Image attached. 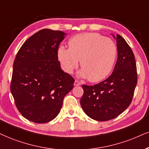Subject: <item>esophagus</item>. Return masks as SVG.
Returning a JSON list of instances; mask_svg holds the SVG:
<instances>
[{
  "label": "esophagus",
  "mask_w": 149,
  "mask_h": 149,
  "mask_svg": "<svg viewBox=\"0 0 149 149\" xmlns=\"http://www.w3.org/2000/svg\"><path fill=\"white\" fill-rule=\"evenodd\" d=\"M81 84V83L80 82H79V81H78V80H75V82H74V84H73V85L74 86H79V85H80Z\"/></svg>",
  "instance_id": "1"
}]
</instances>
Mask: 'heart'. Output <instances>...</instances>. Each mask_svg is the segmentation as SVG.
<instances>
[{"label": "heart", "mask_w": 149, "mask_h": 149, "mask_svg": "<svg viewBox=\"0 0 149 149\" xmlns=\"http://www.w3.org/2000/svg\"><path fill=\"white\" fill-rule=\"evenodd\" d=\"M68 46L58 49V60L67 73H73L79 61V77L90 82H100L111 72L117 57L116 45L111 39L97 33H84L71 38Z\"/></svg>", "instance_id": "b5f03b06"}]
</instances>
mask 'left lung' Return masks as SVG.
<instances>
[{"instance_id":"obj_1","label":"left lung","mask_w":149,"mask_h":149,"mask_svg":"<svg viewBox=\"0 0 149 149\" xmlns=\"http://www.w3.org/2000/svg\"><path fill=\"white\" fill-rule=\"evenodd\" d=\"M113 36L117 42L118 59L111 75L93 86L82 85L81 107L89 118L97 121L112 120L125 111L132 101L137 84L136 63L132 50L121 36Z\"/></svg>"}]
</instances>
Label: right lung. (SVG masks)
Wrapping results in <instances>:
<instances>
[{
  "label": "right lung",
  "instance_id": "obj_1",
  "mask_svg": "<svg viewBox=\"0 0 149 149\" xmlns=\"http://www.w3.org/2000/svg\"><path fill=\"white\" fill-rule=\"evenodd\" d=\"M65 33L40 30L23 43L13 65L11 92L22 116L35 123L54 120L74 79L61 69L58 49Z\"/></svg>",
  "mask_w": 149,
  "mask_h": 149
}]
</instances>
